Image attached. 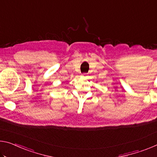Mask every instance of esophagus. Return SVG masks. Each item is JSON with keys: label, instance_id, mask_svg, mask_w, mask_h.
<instances>
[{"label": "esophagus", "instance_id": "34e87169", "mask_svg": "<svg viewBox=\"0 0 157 157\" xmlns=\"http://www.w3.org/2000/svg\"><path fill=\"white\" fill-rule=\"evenodd\" d=\"M84 75H85V74H83V76H84Z\"/></svg>", "mask_w": 157, "mask_h": 157}]
</instances>
